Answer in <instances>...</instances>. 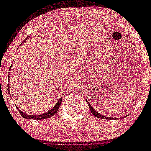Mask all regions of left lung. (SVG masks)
<instances>
[{"label": "left lung", "mask_w": 151, "mask_h": 151, "mask_svg": "<svg viewBox=\"0 0 151 151\" xmlns=\"http://www.w3.org/2000/svg\"><path fill=\"white\" fill-rule=\"evenodd\" d=\"M86 101L87 103L88 104V106H89V107L91 112H92V114H93V115L94 116H96V117L101 118V119H107V120H112V119H114V120H115V119H123V118H124V117H127V116H129V114H128L127 116H124V117H121V118H114V117H107V116H105L102 115V114H100L99 112H98L97 111H96L95 109H93V108L92 107V106L89 103V102L87 101V99H86Z\"/></svg>", "instance_id": "left-lung-1"}]
</instances>
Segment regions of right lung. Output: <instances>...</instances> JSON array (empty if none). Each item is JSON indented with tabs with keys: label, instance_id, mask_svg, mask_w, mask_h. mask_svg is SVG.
I'll return each mask as SVG.
<instances>
[{
	"label": "right lung",
	"instance_id": "1",
	"mask_svg": "<svg viewBox=\"0 0 151 151\" xmlns=\"http://www.w3.org/2000/svg\"><path fill=\"white\" fill-rule=\"evenodd\" d=\"M30 37V36H29L28 37L26 38L24 41H23V43H24L26 40H27L29 37ZM10 68H11V66H10V69H9V71H10ZM9 75H10V72H9L8 73V80H9V83H8V85H7V87H8V94L9 95V96H10V89H9ZM62 97H60L59 99V100L58 101V102H57L55 104V105L50 110H49V111L46 112L45 113H43L42 114H40V115H37V116H35V115H30V114H25L24 113V112H22V111H20V109H19L17 107V109L19 112H20V115H21L24 118L26 119H36V120H41V119H47V118H50L53 115H54V114L58 111L60 107V106L61 104L62 103Z\"/></svg>",
	"mask_w": 151,
	"mask_h": 151
}]
</instances>
